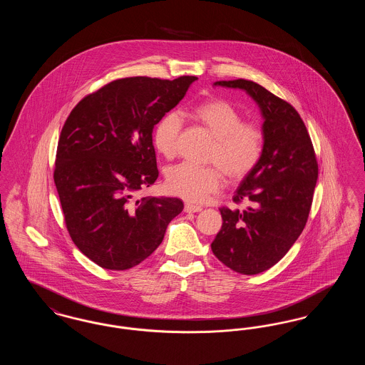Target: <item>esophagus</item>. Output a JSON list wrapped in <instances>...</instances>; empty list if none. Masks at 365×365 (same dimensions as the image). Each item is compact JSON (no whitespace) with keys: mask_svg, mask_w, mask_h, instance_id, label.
Segmentation results:
<instances>
[{"mask_svg":"<svg viewBox=\"0 0 365 365\" xmlns=\"http://www.w3.org/2000/svg\"><path fill=\"white\" fill-rule=\"evenodd\" d=\"M200 210H202V208L200 207V205H192V204H185V212H187V213H194V212H200Z\"/></svg>","mask_w":365,"mask_h":365,"instance_id":"obj_1","label":"esophagus"}]
</instances>
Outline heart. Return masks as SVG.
Instances as JSON below:
<instances>
[{"mask_svg":"<svg viewBox=\"0 0 365 365\" xmlns=\"http://www.w3.org/2000/svg\"><path fill=\"white\" fill-rule=\"evenodd\" d=\"M190 115L215 138L207 160L216 167L179 164L167 173L165 186L183 200L201 202L222 187V172L231 182H241L252 174L264 153L265 138L256 123L243 122L242 113L222 98H210L195 105ZM180 131L182 120L174 112L158 120L153 140L163 156L171 158L176 155Z\"/></svg>","mask_w":365,"mask_h":365,"instance_id":"heart-1","label":"heart"}]
</instances>
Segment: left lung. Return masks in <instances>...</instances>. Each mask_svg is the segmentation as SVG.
<instances>
[{
    "mask_svg": "<svg viewBox=\"0 0 365 365\" xmlns=\"http://www.w3.org/2000/svg\"><path fill=\"white\" fill-rule=\"evenodd\" d=\"M215 86L242 88L260 106L264 153L232 197L247 208H220L223 225L210 245L228 268L256 275L275 265L294 245L312 207L319 167L312 140L293 105L246 79Z\"/></svg>",
    "mask_w": 365,
    "mask_h": 365,
    "instance_id": "left-lung-1",
    "label": "left lung"
}]
</instances>
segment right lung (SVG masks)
<instances>
[{
	"label": "right lung",
	"mask_w": 365,
	"mask_h": 365,
	"mask_svg": "<svg viewBox=\"0 0 365 365\" xmlns=\"http://www.w3.org/2000/svg\"><path fill=\"white\" fill-rule=\"evenodd\" d=\"M197 79H116L82 98L63 125L53 179L66 226L76 247L105 269L148 259L183 210L179 198L134 195L158 176L155 125Z\"/></svg>",
	"instance_id": "obj_1"
}]
</instances>
